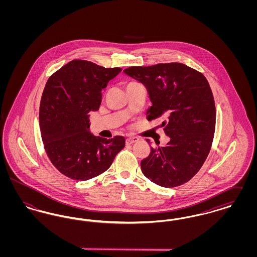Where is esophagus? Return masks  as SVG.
I'll use <instances>...</instances> for the list:
<instances>
[{
  "mask_svg": "<svg viewBox=\"0 0 257 257\" xmlns=\"http://www.w3.org/2000/svg\"><path fill=\"white\" fill-rule=\"evenodd\" d=\"M139 141V138L138 137H128L126 139V144L127 145H132L134 143H137Z\"/></svg>",
  "mask_w": 257,
  "mask_h": 257,
  "instance_id": "1",
  "label": "esophagus"
}]
</instances>
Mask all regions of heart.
<instances>
[{
    "label": "heart",
    "mask_w": 257,
    "mask_h": 257,
    "mask_svg": "<svg viewBox=\"0 0 257 257\" xmlns=\"http://www.w3.org/2000/svg\"><path fill=\"white\" fill-rule=\"evenodd\" d=\"M134 84H136V83H130L128 86H130V85H134Z\"/></svg>",
    "instance_id": "b5f03b06"
}]
</instances>
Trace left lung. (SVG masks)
<instances>
[{
  "label": "left lung",
  "mask_w": 257,
  "mask_h": 257,
  "mask_svg": "<svg viewBox=\"0 0 257 257\" xmlns=\"http://www.w3.org/2000/svg\"><path fill=\"white\" fill-rule=\"evenodd\" d=\"M123 72L147 87L152 103L147 119L167 118L161 126L171 139L165 147L155 142L157 147L141 162L143 173L165 188L188 182L207 158L215 133L216 108L206 78L179 62L131 66Z\"/></svg>",
  "instance_id": "left-lung-1"
}]
</instances>
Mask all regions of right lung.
Returning a JSON list of instances; mask_svg holds the SVG:
<instances>
[{
  "label": "right lung",
  "instance_id": "add662e5",
  "mask_svg": "<svg viewBox=\"0 0 257 257\" xmlns=\"http://www.w3.org/2000/svg\"><path fill=\"white\" fill-rule=\"evenodd\" d=\"M122 69L73 60L53 74L42 93L39 125L45 151L65 176L86 181L107 171L125 147L122 136L107 140L89 131V112L99 110L102 89Z\"/></svg>",
  "mask_w": 257,
  "mask_h": 257
}]
</instances>
